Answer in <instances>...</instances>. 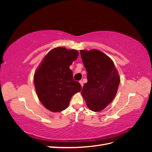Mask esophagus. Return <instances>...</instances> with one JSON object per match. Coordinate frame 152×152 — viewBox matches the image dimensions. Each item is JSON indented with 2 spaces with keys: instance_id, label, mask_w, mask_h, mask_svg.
<instances>
[{
  "instance_id": "obj_1",
  "label": "esophagus",
  "mask_w": 152,
  "mask_h": 152,
  "mask_svg": "<svg viewBox=\"0 0 152 152\" xmlns=\"http://www.w3.org/2000/svg\"><path fill=\"white\" fill-rule=\"evenodd\" d=\"M79 83L80 84V85H81V86H82V87H83V86H84V84H83V82H82V80H80V81H79Z\"/></svg>"
}]
</instances>
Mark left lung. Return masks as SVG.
I'll return each instance as SVG.
<instances>
[{
    "label": "left lung",
    "instance_id": "obj_1",
    "mask_svg": "<svg viewBox=\"0 0 152 152\" xmlns=\"http://www.w3.org/2000/svg\"><path fill=\"white\" fill-rule=\"evenodd\" d=\"M80 55L87 72L81 94L89 109L100 112L115 97L120 77L113 61L100 50H80Z\"/></svg>",
    "mask_w": 152,
    "mask_h": 152
}]
</instances>
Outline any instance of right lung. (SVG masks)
I'll return each mask as SVG.
<instances>
[{"label":"right lung","instance_id":"add662e5","mask_svg":"<svg viewBox=\"0 0 152 152\" xmlns=\"http://www.w3.org/2000/svg\"><path fill=\"white\" fill-rule=\"evenodd\" d=\"M79 52L65 48H54L47 54L36 70L34 85L40 102L53 112H61L70 103L72 96L82 89L75 81L70 66Z\"/></svg>","mask_w":152,"mask_h":152}]
</instances>
